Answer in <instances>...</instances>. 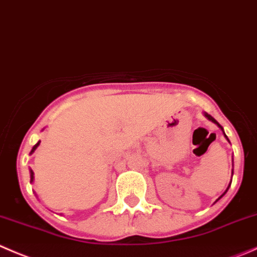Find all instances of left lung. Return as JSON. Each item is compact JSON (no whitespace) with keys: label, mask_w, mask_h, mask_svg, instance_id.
Masks as SVG:
<instances>
[{"label":"left lung","mask_w":257,"mask_h":257,"mask_svg":"<svg viewBox=\"0 0 257 257\" xmlns=\"http://www.w3.org/2000/svg\"><path fill=\"white\" fill-rule=\"evenodd\" d=\"M205 116H206V117H207V118H209V120H210V121H212V122H215V123H216V125H217V126H218V127H221V125H220V123H218V122H217V121H216V120H215V118H214V117H212V116H211V115H209V113H205ZM221 128H222V127H221ZM227 190H228V187H227ZM227 190H226V191H227ZM226 191H225V192H223V194H222V195H221V196H220V199H221V197H222V196H223V195H225V194H226Z\"/></svg>","instance_id":"left-lung-1"}]
</instances>
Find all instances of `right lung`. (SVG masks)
Returning a JSON list of instances; mask_svg holds the SVG:
<instances>
[{"mask_svg":"<svg viewBox=\"0 0 257 257\" xmlns=\"http://www.w3.org/2000/svg\"><path fill=\"white\" fill-rule=\"evenodd\" d=\"M39 145H40V141H39V142H37V144H36V145H35V146H34V147H32V150H31V154H32V152H34V151H35V150H36V149H37V146H39ZM32 180H34V172H32V170H31V181H32Z\"/></svg>","mask_w":257,"mask_h":257,"instance_id":"obj_1","label":"right lung"}]
</instances>
